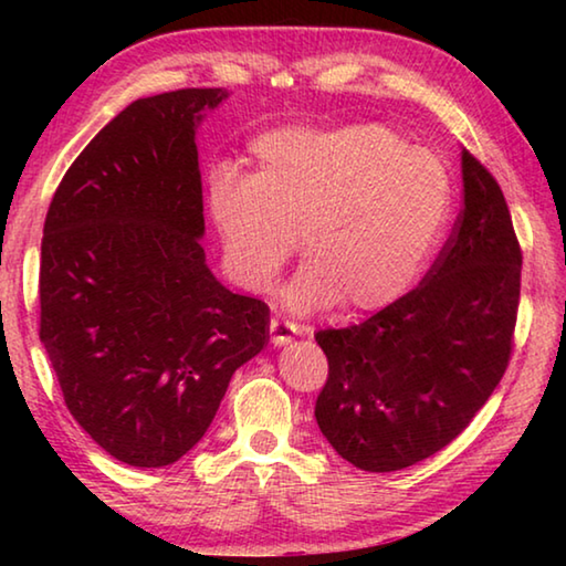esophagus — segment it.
Wrapping results in <instances>:
<instances>
[{
  "label": "esophagus",
  "mask_w": 566,
  "mask_h": 566,
  "mask_svg": "<svg viewBox=\"0 0 566 566\" xmlns=\"http://www.w3.org/2000/svg\"><path fill=\"white\" fill-rule=\"evenodd\" d=\"M296 334H300V327H296V324L290 322V319L274 317L270 322V337H272V344H276V347H282V344L292 342Z\"/></svg>",
  "instance_id": "1"
}]
</instances>
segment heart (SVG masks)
<instances>
[{
  "mask_svg": "<svg viewBox=\"0 0 566 566\" xmlns=\"http://www.w3.org/2000/svg\"><path fill=\"white\" fill-rule=\"evenodd\" d=\"M249 177L217 169L209 214L234 280L270 292L292 260V310H381L424 266L452 207L444 161L379 124L332 132L274 129L249 147Z\"/></svg>",
  "mask_w": 566,
  "mask_h": 566,
  "instance_id": "b5f03b06",
  "label": "heart"
}]
</instances>
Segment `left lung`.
<instances>
[{
  "label": "left lung",
  "mask_w": 566,
  "mask_h": 566,
  "mask_svg": "<svg viewBox=\"0 0 566 566\" xmlns=\"http://www.w3.org/2000/svg\"><path fill=\"white\" fill-rule=\"evenodd\" d=\"M464 207L419 286L344 329H319L329 377L314 407L364 472H397L464 432L514 347L522 247L492 171L462 151Z\"/></svg>",
  "instance_id": "obj_1"
}]
</instances>
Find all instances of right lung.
I'll use <instances>...</instances> for the list:
<instances>
[{
  "mask_svg": "<svg viewBox=\"0 0 566 566\" xmlns=\"http://www.w3.org/2000/svg\"><path fill=\"white\" fill-rule=\"evenodd\" d=\"M224 97L132 102L66 169L44 219L40 339L66 409L129 467L185 457L270 339V306L219 284L199 244L195 129Z\"/></svg>",
  "mask_w": 566,
  "mask_h": 566,
  "instance_id": "add662e5",
  "label": "right lung"
}]
</instances>
